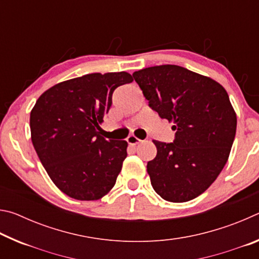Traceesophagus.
Returning a JSON list of instances; mask_svg holds the SVG:
<instances>
[{"instance_id": "1", "label": "esophagus", "mask_w": 259, "mask_h": 259, "mask_svg": "<svg viewBox=\"0 0 259 259\" xmlns=\"http://www.w3.org/2000/svg\"><path fill=\"white\" fill-rule=\"evenodd\" d=\"M126 142H128L130 146H136V145H138V144L142 143V140L138 139L136 136H129V137L126 138Z\"/></svg>"}]
</instances>
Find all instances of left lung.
<instances>
[{
    "label": "left lung",
    "instance_id": "8db88e82",
    "mask_svg": "<svg viewBox=\"0 0 259 259\" xmlns=\"http://www.w3.org/2000/svg\"><path fill=\"white\" fill-rule=\"evenodd\" d=\"M150 106L174 123V143L153 140L156 156L147 163L154 191L170 202H186L216 181L229 160L236 114L222 84L209 76L160 65L133 74Z\"/></svg>",
    "mask_w": 259,
    "mask_h": 259
}]
</instances>
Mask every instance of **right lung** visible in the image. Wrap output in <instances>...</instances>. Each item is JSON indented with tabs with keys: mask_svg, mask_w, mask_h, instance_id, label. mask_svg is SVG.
I'll return each mask as SVG.
<instances>
[{
	"mask_svg": "<svg viewBox=\"0 0 259 259\" xmlns=\"http://www.w3.org/2000/svg\"><path fill=\"white\" fill-rule=\"evenodd\" d=\"M126 72L94 73L46 90L30 111V138L51 181L71 198L99 200L115 185L126 157L125 140H106L100 124Z\"/></svg>",
	"mask_w": 259,
	"mask_h": 259,
	"instance_id": "add662e5",
	"label": "right lung"
}]
</instances>
